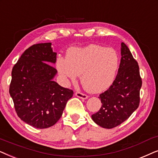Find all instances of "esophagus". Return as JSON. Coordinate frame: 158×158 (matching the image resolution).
Instances as JSON below:
<instances>
[{
    "instance_id": "34e87169",
    "label": "esophagus",
    "mask_w": 158,
    "mask_h": 158,
    "mask_svg": "<svg viewBox=\"0 0 158 158\" xmlns=\"http://www.w3.org/2000/svg\"><path fill=\"white\" fill-rule=\"evenodd\" d=\"M75 94H76V96L78 97V98L84 99V100H85V99L88 98V95H87L86 94L82 93V92H77L75 93Z\"/></svg>"
}]
</instances>
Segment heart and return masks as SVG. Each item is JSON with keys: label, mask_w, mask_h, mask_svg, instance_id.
<instances>
[{"label": "heart", "mask_w": 158, "mask_h": 158, "mask_svg": "<svg viewBox=\"0 0 158 158\" xmlns=\"http://www.w3.org/2000/svg\"><path fill=\"white\" fill-rule=\"evenodd\" d=\"M119 66L117 52L111 48L92 44L69 50L66 59L58 58L56 67L65 81L80 75L81 85L90 92H101L112 85Z\"/></svg>", "instance_id": "b5f03b06"}]
</instances>
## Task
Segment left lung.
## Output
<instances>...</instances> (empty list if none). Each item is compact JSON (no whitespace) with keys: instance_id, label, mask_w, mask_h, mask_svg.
<instances>
[{"instance_id":"left-lung-1","label":"left lung","mask_w":158,"mask_h":158,"mask_svg":"<svg viewBox=\"0 0 158 158\" xmlns=\"http://www.w3.org/2000/svg\"><path fill=\"white\" fill-rule=\"evenodd\" d=\"M142 85L138 63L129 48L122 43L118 74L109 89L100 94L102 106L92 115V120L106 129L121 124L138 108Z\"/></svg>"}]
</instances>
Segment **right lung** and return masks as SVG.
I'll return each mask as SVG.
<instances>
[{
  "label": "right lung",
  "mask_w": 158,
  "mask_h": 158,
  "mask_svg": "<svg viewBox=\"0 0 158 158\" xmlns=\"http://www.w3.org/2000/svg\"><path fill=\"white\" fill-rule=\"evenodd\" d=\"M56 55L50 43L35 44L23 52L12 69L9 93L16 112L37 129L56 124L73 94L52 79L57 73L51 65Z\"/></svg>",
  "instance_id": "1"
}]
</instances>
